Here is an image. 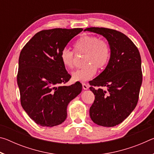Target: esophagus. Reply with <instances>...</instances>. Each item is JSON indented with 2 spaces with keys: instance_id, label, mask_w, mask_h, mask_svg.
Segmentation results:
<instances>
[{
  "instance_id": "obj_1",
  "label": "esophagus",
  "mask_w": 154,
  "mask_h": 154,
  "mask_svg": "<svg viewBox=\"0 0 154 154\" xmlns=\"http://www.w3.org/2000/svg\"><path fill=\"white\" fill-rule=\"evenodd\" d=\"M82 86H83V90H88V85L86 84V83H82Z\"/></svg>"
}]
</instances>
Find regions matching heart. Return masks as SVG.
Returning a JSON list of instances; mask_svg holds the SVG:
<instances>
[{"instance_id": "obj_1", "label": "heart", "mask_w": 154, "mask_h": 154, "mask_svg": "<svg viewBox=\"0 0 154 154\" xmlns=\"http://www.w3.org/2000/svg\"><path fill=\"white\" fill-rule=\"evenodd\" d=\"M77 53L85 54L81 69L72 72V79L75 82H86L90 79L98 69H103L108 64L111 58V50L109 43L94 35L81 36L74 44ZM61 62L67 69L74 66V53L69 49H62L60 54Z\"/></svg>"}]
</instances>
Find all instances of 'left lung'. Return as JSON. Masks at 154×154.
I'll return each instance as SVG.
<instances>
[{
  "mask_svg": "<svg viewBox=\"0 0 154 154\" xmlns=\"http://www.w3.org/2000/svg\"><path fill=\"white\" fill-rule=\"evenodd\" d=\"M84 31L103 35L111 47L107 66L90 82V90L95 96L90 116L99 126L113 127L128 118L137 105L143 79L140 53L134 43L118 30L91 27Z\"/></svg>",
  "mask_w": 154,
  "mask_h": 154,
  "instance_id": "8db88e82",
  "label": "left lung"
}]
</instances>
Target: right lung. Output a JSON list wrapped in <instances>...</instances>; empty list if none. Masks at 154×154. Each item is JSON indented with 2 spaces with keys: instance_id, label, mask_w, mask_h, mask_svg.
<instances>
[{
  "instance_id": "add662e5",
  "label": "right lung",
  "mask_w": 154,
  "mask_h": 154,
  "mask_svg": "<svg viewBox=\"0 0 154 154\" xmlns=\"http://www.w3.org/2000/svg\"><path fill=\"white\" fill-rule=\"evenodd\" d=\"M82 28H54L37 32L20 52L17 75L20 102L28 116L41 126L65 121L69 103L82 90V83L64 85L71 79L60 54Z\"/></svg>"
}]
</instances>
